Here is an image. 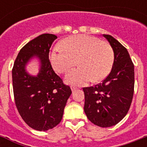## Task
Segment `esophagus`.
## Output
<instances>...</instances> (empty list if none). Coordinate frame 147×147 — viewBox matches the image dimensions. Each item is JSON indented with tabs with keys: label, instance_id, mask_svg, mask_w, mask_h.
<instances>
[{
	"label": "esophagus",
	"instance_id": "esophagus-1",
	"mask_svg": "<svg viewBox=\"0 0 147 147\" xmlns=\"http://www.w3.org/2000/svg\"><path fill=\"white\" fill-rule=\"evenodd\" d=\"M71 91H72V92H73L74 91H76V90L77 89V88H76V87H71Z\"/></svg>",
	"mask_w": 147,
	"mask_h": 147
}]
</instances>
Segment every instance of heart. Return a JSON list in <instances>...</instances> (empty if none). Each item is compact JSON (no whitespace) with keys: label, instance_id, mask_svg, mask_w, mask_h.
Here are the masks:
<instances>
[{"label":"heart","instance_id":"heart-1","mask_svg":"<svg viewBox=\"0 0 147 147\" xmlns=\"http://www.w3.org/2000/svg\"><path fill=\"white\" fill-rule=\"evenodd\" d=\"M59 47L49 53V61L56 72L66 73L76 64L79 66L67 74L65 78L67 84L84 85L90 81L98 82L105 79L111 70L114 51L105 41L79 34L62 40Z\"/></svg>","mask_w":147,"mask_h":147}]
</instances>
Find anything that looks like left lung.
<instances>
[{"label": "left lung", "instance_id": "8db88e82", "mask_svg": "<svg viewBox=\"0 0 147 147\" xmlns=\"http://www.w3.org/2000/svg\"><path fill=\"white\" fill-rule=\"evenodd\" d=\"M103 36L114 51V63L102 82L83 88L84 111L92 123L109 127L119 123L130 109L134 91V65L123 45L111 35Z\"/></svg>", "mask_w": 147, "mask_h": 147}]
</instances>
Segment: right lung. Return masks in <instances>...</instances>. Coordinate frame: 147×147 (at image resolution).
Instances as JSON below:
<instances>
[{"instance_id": "add662e5", "label": "right lung", "mask_w": 147, "mask_h": 147, "mask_svg": "<svg viewBox=\"0 0 147 147\" xmlns=\"http://www.w3.org/2000/svg\"><path fill=\"white\" fill-rule=\"evenodd\" d=\"M57 39L53 34L40 35L24 46L15 59L12 69L15 104L20 115L34 130L46 131L60 123L67 100L71 94L69 86L53 71L49 53ZM39 59L37 76L30 75L26 65L31 58Z\"/></svg>"}]
</instances>
